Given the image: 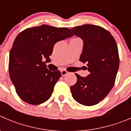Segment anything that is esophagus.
Returning a JSON list of instances; mask_svg holds the SVG:
<instances>
[{"label": "esophagus", "mask_w": 131, "mask_h": 131, "mask_svg": "<svg viewBox=\"0 0 131 131\" xmlns=\"http://www.w3.org/2000/svg\"><path fill=\"white\" fill-rule=\"evenodd\" d=\"M61 73L62 76H64V75H66L67 74H68V72H67V70H63L61 71Z\"/></svg>", "instance_id": "34e87169"}]
</instances>
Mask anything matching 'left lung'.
<instances>
[{"label":"left lung","instance_id":"1","mask_svg":"<svg viewBox=\"0 0 131 131\" xmlns=\"http://www.w3.org/2000/svg\"><path fill=\"white\" fill-rule=\"evenodd\" d=\"M83 40L80 61L87 63L90 74L75 73L77 82L70 87L75 101L84 106H93L112 90L119 68L118 50L110 32L99 25L86 24L71 29Z\"/></svg>","mask_w":131,"mask_h":131}]
</instances>
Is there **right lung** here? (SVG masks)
<instances>
[{
  "instance_id": "obj_1",
  "label": "right lung",
  "mask_w": 131,
  "mask_h": 131,
  "mask_svg": "<svg viewBox=\"0 0 131 131\" xmlns=\"http://www.w3.org/2000/svg\"><path fill=\"white\" fill-rule=\"evenodd\" d=\"M73 36L68 28L47 25L27 28L17 35L10 50L9 72L16 93L24 102L38 105L51 96L61 73L49 70L45 63L50 61L56 43Z\"/></svg>"
}]
</instances>
